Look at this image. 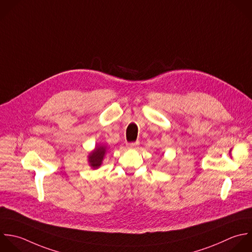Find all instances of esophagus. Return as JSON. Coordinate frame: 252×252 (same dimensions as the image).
Segmentation results:
<instances>
[{
  "label": "esophagus",
  "instance_id": "obj_1",
  "mask_svg": "<svg viewBox=\"0 0 252 252\" xmlns=\"http://www.w3.org/2000/svg\"><path fill=\"white\" fill-rule=\"evenodd\" d=\"M138 145H139V142H138V141H135V142L127 143V144H126V147L129 148V149H133V148H136Z\"/></svg>",
  "mask_w": 252,
  "mask_h": 252
}]
</instances>
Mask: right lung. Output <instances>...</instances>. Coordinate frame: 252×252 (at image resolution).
<instances>
[{"label": "right lung", "instance_id": "add662e5", "mask_svg": "<svg viewBox=\"0 0 252 252\" xmlns=\"http://www.w3.org/2000/svg\"><path fill=\"white\" fill-rule=\"evenodd\" d=\"M107 151H108V146L104 144H96L95 148L91 152H89L87 156V161L89 166L93 170L98 169L102 165L103 160L107 154Z\"/></svg>", "mask_w": 252, "mask_h": 252}]
</instances>
